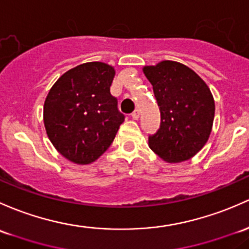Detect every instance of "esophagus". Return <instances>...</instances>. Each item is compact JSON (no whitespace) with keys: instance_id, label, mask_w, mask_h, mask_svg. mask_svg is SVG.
<instances>
[{"instance_id":"esophagus-1","label":"esophagus","mask_w":249,"mask_h":249,"mask_svg":"<svg viewBox=\"0 0 249 249\" xmlns=\"http://www.w3.org/2000/svg\"><path fill=\"white\" fill-rule=\"evenodd\" d=\"M131 117H132L135 120H137L138 118H140V111H138V109H135V111H133L132 113H131Z\"/></svg>"}]
</instances>
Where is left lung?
<instances>
[{"mask_svg":"<svg viewBox=\"0 0 249 249\" xmlns=\"http://www.w3.org/2000/svg\"><path fill=\"white\" fill-rule=\"evenodd\" d=\"M161 113L160 127L149 136V146L167 162H182L205 145L214 117L210 89L181 63L163 61L144 67Z\"/></svg>","mask_w":249,"mask_h":249,"instance_id":"left-lung-1","label":"left lung"}]
</instances>
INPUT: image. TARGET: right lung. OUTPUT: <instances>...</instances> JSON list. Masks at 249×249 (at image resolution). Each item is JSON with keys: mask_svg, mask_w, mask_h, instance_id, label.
I'll use <instances>...</instances> for the list:
<instances>
[{"mask_svg": "<svg viewBox=\"0 0 249 249\" xmlns=\"http://www.w3.org/2000/svg\"><path fill=\"white\" fill-rule=\"evenodd\" d=\"M114 69L89 62L56 81L44 104V124L54 148L78 164L95 161L109 148L125 116L109 91Z\"/></svg>", "mask_w": 249, "mask_h": 249, "instance_id": "right-lung-1", "label": "right lung"}]
</instances>
